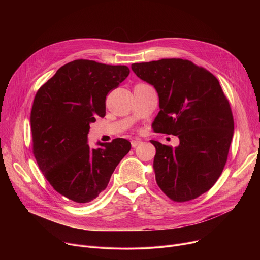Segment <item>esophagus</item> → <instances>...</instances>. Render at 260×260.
Here are the masks:
<instances>
[{
	"instance_id": "34e87169",
	"label": "esophagus",
	"mask_w": 260,
	"mask_h": 260,
	"mask_svg": "<svg viewBox=\"0 0 260 260\" xmlns=\"http://www.w3.org/2000/svg\"><path fill=\"white\" fill-rule=\"evenodd\" d=\"M142 143V141L140 140V139H136V140H132V142H131V144H132V146L133 147H137L139 144H141Z\"/></svg>"
}]
</instances>
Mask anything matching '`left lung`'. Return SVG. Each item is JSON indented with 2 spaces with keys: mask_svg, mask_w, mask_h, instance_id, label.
I'll use <instances>...</instances> for the list:
<instances>
[{
  "mask_svg": "<svg viewBox=\"0 0 260 260\" xmlns=\"http://www.w3.org/2000/svg\"><path fill=\"white\" fill-rule=\"evenodd\" d=\"M132 70L158 93L154 132L180 140L175 148L150 141L157 185L174 202L197 199L212 188L228 160L235 127L229 100L212 73L187 59L133 63Z\"/></svg>",
  "mask_w": 260,
  "mask_h": 260,
  "instance_id": "8db88e82",
  "label": "left lung"
}]
</instances>
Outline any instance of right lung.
Here are the masks:
<instances>
[{"label":"right lung","instance_id":"right-lung-1","mask_svg":"<svg viewBox=\"0 0 260 260\" xmlns=\"http://www.w3.org/2000/svg\"><path fill=\"white\" fill-rule=\"evenodd\" d=\"M126 66L76 59L60 67L37 91L30 112L32 153L51 186L85 204L106 189L115 168L131 150L122 138L87 143L89 123L106 115L107 94L125 80Z\"/></svg>","mask_w":260,"mask_h":260}]
</instances>
